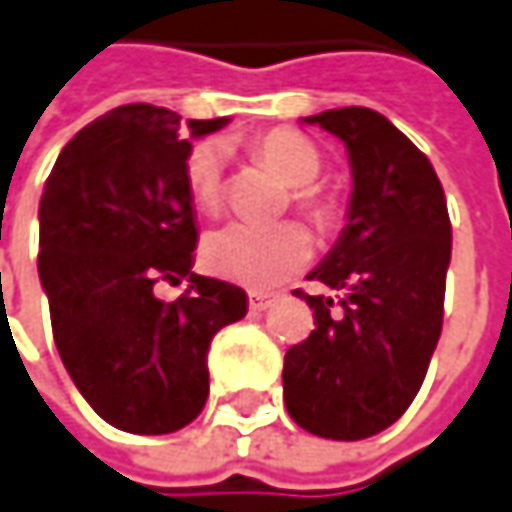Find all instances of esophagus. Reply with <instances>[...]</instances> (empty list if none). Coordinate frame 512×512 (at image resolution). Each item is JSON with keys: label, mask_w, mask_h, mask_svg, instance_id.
<instances>
[{"label": "esophagus", "mask_w": 512, "mask_h": 512, "mask_svg": "<svg viewBox=\"0 0 512 512\" xmlns=\"http://www.w3.org/2000/svg\"><path fill=\"white\" fill-rule=\"evenodd\" d=\"M273 302H276V293H262V290L250 293V310H253V313H265Z\"/></svg>", "instance_id": "esophagus-1"}]
</instances>
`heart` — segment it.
<instances>
[{
  "label": "heart",
  "mask_w": 512,
  "mask_h": 512,
  "mask_svg": "<svg viewBox=\"0 0 512 512\" xmlns=\"http://www.w3.org/2000/svg\"><path fill=\"white\" fill-rule=\"evenodd\" d=\"M253 153L273 168L287 185H293V202L316 227H330L336 219V202L316 176L322 170L319 148L296 130H267L253 139ZM222 145L205 139L193 145L185 159V187L199 210L222 205ZM207 270L247 287H273L310 259V239L299 225H250L230 222L205 236L202 245Z\"/></svg>",
  "instance_id": "heart-1"
}]
</instances>
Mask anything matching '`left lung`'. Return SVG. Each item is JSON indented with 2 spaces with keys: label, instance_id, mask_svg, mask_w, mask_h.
Wrapping results in <instances>:
<instances>
[{
  "label": "left lung",
  "instance_id": "left-lung-1",
  "mask_svg": "<svg viewBox=\"0 0 512 512\" xmlns=\"http://www.w3.org/2000/svg\"><path fill=\"white\" fill-rule=\"evenodd\" d=\"M347 148L353 193L339 242L310 270L333 299L307 296L313 330L285 356V407L313 436L359 442L416 399L442 336L453 230L436 170L402 130L370 108L307 116Z\"/></svg>",
  "mask_w": 512,
  "mask_h": 512
}]
</instances>
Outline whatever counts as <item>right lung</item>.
I'll list each match as a JSON object with an SVG mask.
<instances>
[{"instance_id": "right-lung-1", "label": "right lung", "mask_w": 512, "mask_h": 512, "mask_svg": "<svg viewBox=\"0 0 512 512\" xmlns=\"http://www.w3.org/2000/svg\"><path fill=\"white\" fill-rule=\"evenodd\" d=\"M227 119L113 108L62 148L39 199V282L79 393L113 427L162 436L205 407L207 350L247 313L242 287L193 273L199 239L185 159ZM191 285L162 303L156 281Z\"/></svg>"}]
</instances>
